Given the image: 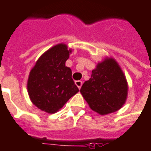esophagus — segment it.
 I'll list each match as a JSON object with an SVG mask.
<instances>
[{
    "label": "esophagus",
    "mask_w": 151,
    "mask_h": 151,
    "mask_svg": "<svg viewBox=\"0 0 151 151\" xmlns=\"http://www.w3.org/2000/svg\"><path fill=\"white\" fill-rule=\"evenodd\" d=\"M75 84H76V86L78 87V89H80V88H81V86H82V85H83V82H82V81H79L78 80V81H76Z\"/></svg>",
    "instance_id": "34e87169"
}]
</instances>
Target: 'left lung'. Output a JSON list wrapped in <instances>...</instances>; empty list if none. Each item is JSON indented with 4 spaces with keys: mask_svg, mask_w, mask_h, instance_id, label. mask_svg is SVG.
<instances>
[{
    "mask_svg": "<svg viewBox=\"0 0 151 151\" xmlns=\"http://www.w3.org/2000/svg\"><path fill=\"white\" fill-rule=\"evenodd\" d=\"M127 79L114 58L99 62L89 80L83 83L80 92L93 111L101 115L116 112L127 97Z\"/></svg>",
    "mask_w": 151,
    "mask_h": 151,
    "instance_id": "1",
    "label": "left lung"
}]
</instances>
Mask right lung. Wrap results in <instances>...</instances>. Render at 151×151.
I'll return each mask as SVG.
<instances>
[{
  "instance_id": "add662e5",
  "label": "right lung",
  "mask_w": 151,
  "mask_h": 151,
  "mask_svg": "<svg viewBox=\"0 0 151 151\" xmlns=\"http://www.w3.org/2000/svg\"><path fill=\"white\" fill-rule=\"evenodd\" d=\"M71 52L65 43L52 46L39 57L29 73L28 96L32 103L44 112L56 113L78 92L71 68L65 66Z\"/></svg>"
}]
</instances>
